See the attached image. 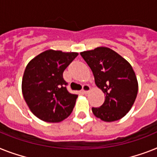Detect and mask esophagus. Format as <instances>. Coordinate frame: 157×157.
Listing matches in <instances>:
<instances>
[{"label":"esophagus","instance_id":"esophagus-1","mask_svg":"<svg viewBox=\"0 0 157 157\" xmlns=\"http://www.w3.org/2000/svg\"><path fill=\"white\" fill-rule=\"evenodd\" d=\"M90 87L89 85H87V84H84L83 86H82V92L84 93V94H87L89 91H90Z\"/></svg>","mask_w":157,"mask_h":157}]
</instances>
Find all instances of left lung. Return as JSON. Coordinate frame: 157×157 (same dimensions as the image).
Listing matches in <instances>:
<instances>
[{
    "label": "left lung",
    "instance_id": "obj_1",
    "mask_svg": "<svg viewBox=\"0 0 157 157\" xmlns=\"http://www.w3.org/2000/svg\"><path fill=\"white\" fill-rule=\"evenodd\" d=\"M80 54L105 95L100 107H92L93 114L105 122L122 119L131 110L138 93V82L131 64L116 51L103 46Z\"/></svg>",
    "mask_w": 157,
    "mask_h": 157
}]
</instances>
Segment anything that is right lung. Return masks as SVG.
Here are the masks:
<instances>
[{
    "label": "right lung",
    "instance_id": "add662e5",
    "mask_svg": "<svg viewBox=\"0 0 157 157\" xmlns=\"http://www.w3.org/2000/svg\"><path fill=\"white\" fill-rule=\"evenodd\" d=\"M78 54L48 50L33 58L25 67L21 83L23 97L40 120L61 122L73 111L78 94L67 90L63 75Z\"/></svg>",
    "mask_w": 157,
    "mask_h": 157
}]
</instances>
